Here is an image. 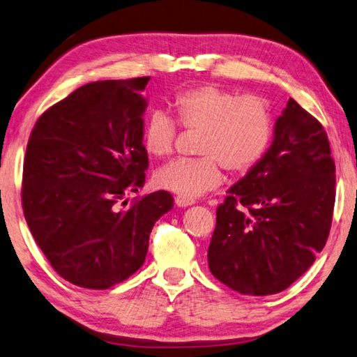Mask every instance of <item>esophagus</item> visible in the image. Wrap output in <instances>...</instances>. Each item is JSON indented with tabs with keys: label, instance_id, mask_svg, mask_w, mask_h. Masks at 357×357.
<instances>
[{
	"label": "esophagus",
	"instance_id": "obj_1",
	"mask_svg": "<svg viewBox=\"0 0 357 357\" xmlns=\"http://www.w3.org/2000/svg\"><path fill=\"white\" fill-rule=\"evenodd\" d=\"M174 203H176L178 207H185V206H190V204L193 203V201H189V199H184V198L176 197V198H174Z\"/></svg>",
	"mask_w": 357,
	"mask_h": 357
}]
</instances>
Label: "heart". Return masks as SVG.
<instances>
[{
	"instance_id": "b5f03b06",
	"label": "heart",
	"mask_w": 357,
	"mask_h": 357,
	"mask_svg": "<svg viewBox=\"0 0 357 357\" xmlns=\"http://www.w3.org/2000/svg\"><path fill=\"white\" fill-rule=\"evenodd\" d=\"M174 119L185 131L201 132L198 159H178L154 174L158 187L193 201L222 184L226 168L245 176L259 165L273 140V114L265 98L241 95L217 84H199L179 92L172 102ZM165 112L154 111L142 129V145L153 158L172 154L178 126Z\"/></svg>"
}]
</instances>
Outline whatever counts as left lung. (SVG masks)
Returning <instances> with one entry per match:
<instances>
[{"instance_id": "obj_1", "label": "left lung", "mask_w": 357, "mask_h": 357, "mask_svg": "<svg viewBox=\"0 0 357 357\" xmlns=\"http://www.w3.org/2000/svg\"><path fill=\"white\" fill-rule=\"evenodd\" d=\"M334 173L321 123L290 98L267 154L217 207L207 250L211 273L243 295L286 290L328 241Z\"/></svg>"}]
</instances>
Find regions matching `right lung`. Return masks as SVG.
Wrapping results in <instances>:
<instances>
[{
  "mask_svg": "<svg viewBox=\"0 0 357 357\" xmlns=\"http://www.w3.org/2000/svg\"><path fill=\"white\" fill-rule=\"evenodd\" d=\"M148 81L86 84L47 109L31 131L24 218L51 267L75 286L105 290L128 280L145 262L154 223L174 204L165 190L128 207L123 201L145 184Z\"/></svg>",
  "mask_w": 357,
  "mask_h": 357,
  "instance_id": "obj_1",
  "label": "right lung"
}]
</instances>
